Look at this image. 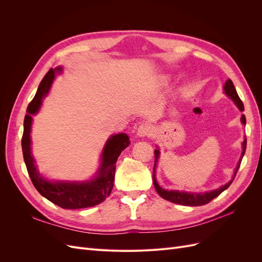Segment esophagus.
<instances>
[{
  "instance_id": "obj_1",
  "label": "esophagus",
  "mask_w": 262,
  "mask_h": 262,
  "mask_svg": "<svg viewBox=\"0 0 262 262\" xmlns=\"http://www.w3.org/2000/svg\"><path fill=\"white\" fill-rule=\"evenodd\" d=\"M153 132H154V129L152 125L147 124V123H143V124L139 125L137 134L139 137H150V136H153Z\"/></svg>"
}]
</instances>
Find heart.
<instances>
[{"mask_svg": "<svg viewBox=\"0 0 262 262\" xmlns=\"http://www.w3.org/2000/svg\"><path fill=\"white\" fill-rule=\"evenodd\" d=\"M162 84L163 85H167V80H166V78H164V80L162 81Z\"/></svg>", "mask_w": 262, "mask_h": 262, "instance_id": "obj_1", "label": "heart"}]
</instances>
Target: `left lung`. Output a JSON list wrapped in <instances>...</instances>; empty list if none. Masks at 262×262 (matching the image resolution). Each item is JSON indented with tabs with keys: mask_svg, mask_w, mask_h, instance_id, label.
Returning <instances> with one entry per match:
<instances>
[{
	"mask_svg": "<svg viewBox=\"0 0 262 262\" xmlns=\"http://www.w3.org/2000/svg\"><path fill=\"white\" fill-rule=\"evenodd\" d=\"M224 92H225V94L227 95V96H229V98L233 99V101L235 102V105L238 107V109L241 110V112H244L243 101L241 100L238 94H237V92H236L235 86H234V84H233V82L231 80H227L225 82ZM241 120H242L243 124H246V118H245L244 115L242 116ZM246 144H247V140H246V138H245V140L243 142V152H242V155H241V158H239V162H238V164H237V167L235 168V173H234L233 179L229 181V182H227L226 185L220 187L219 189L212 190V191H210V192H204V193L185 192V191H178V190H165L162 187H160V185L157 184L156 176H155V167H156V163H157V160H158V156H160V150L155 149L154 150L155 163H154V169H153V184H154V187L156 189L157 193L160 194L163 198V199H165V200H168V201H170L172 203H177V204H181V205H188V207H199V205H204V204L209 203L210 201H212L214 199V198H216L217 195H220L222 192L224 191V190H226L229 186H231V184H232L235 176H236V172H237V170H238V168H239L242 160H243V157H244V154L246 152Z\"/></svg>",
	"mask_w": 262,
	"mask_h": 262,
	"instance_id": "left-lung-1",
	"label": "left lung"
}]
</instances>
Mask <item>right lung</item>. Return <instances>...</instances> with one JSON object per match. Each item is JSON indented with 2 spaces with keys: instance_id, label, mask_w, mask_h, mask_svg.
Here are the masks:
<instances>
[{
  "instance_id": "add662e5",
  "label": "right lung",
  "mask_w": 262,
  "mask_h": 262,
  "mask_svg": "<svg viewBox=\"0 0 262 262\" xmlns=\"http://www.w3.org/2000/svg\"><path fill=\"white\" fill-rule=\"evenodd\" d=\"M61 68L50 69L39 84L34 99L27 107V115L24 120V133L21 138V148L29 177L33 185L46 199L59 205L62 209H84L97 205L105 201L114 187L116 162L122 150L130 144L129 137L125 133L112 136L102 149L101 164L97 175L92 180L83 182L77 181H49L43 179L38 172L35 160L30 152V130L33 118L41 106V99L48 94L54 80V73L61 72Z\"/></svg>"
}]
</instances>
